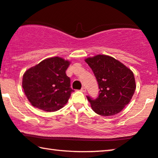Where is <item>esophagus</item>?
Returning a JSON list of instances; mask_svg holds the SVG:
<instances>
[{"mask_svg": "<svg viewBox=\"0 0 158 158\" xmlns=\"http://www.w3.org/2000/svg\"><path fill=\"white\" fill-rule=\"evenodd\" d=\"M81 91L82 92V93H86V88H85V87H82Z\"/></svg>", "mask_w": 158, "mask_h": 158, "instance_id": "1", "label": "esophagus"}]
</instances>
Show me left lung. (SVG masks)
<instances>
[{
  "instance_id": "1",
  "label": "left lung",
  "mask_w": 158,
  "mask_h": 158,
  "mask_svg": "<svg viewBox=\"0 0 158 158\" xmlns=\"http://www.w3.org/2000/svg\"><path fill=\"white\" fill-rule=\"evenodd\" d=\"M85 62L93 71L99 85L96 99L87 96L94 112L103 116H113L129 103L136 85L133 72L114 58L97 55Z\"/></svg>"
}]
</instances>
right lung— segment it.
Listing matches in <instances>:
<instances>
[{"label":"right lung","mask_w":158,"mask_h":158,"mask_svg":"<svg viewBox=\"0 0 158 158\" xmlns=\"http://www.w3.org/2000/svg\"><path fill=\"white\" fill-rule=\"evenodd\" d=\"M70 61L60 57L43 60L26 71L23 88L32 106L46 111H56L68 102L72 89L65 71Z\"/></svg>","instance_id":"add662e5"}]
</instances>
